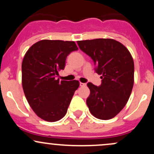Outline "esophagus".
<instances>
[{
  "label": "esophagus",
  "instance_id": "1",
  "mask_svg": "<svg viewBox=\"0 0 154 154\" xmlns=\"http://www.w3.org/2000/svg\"><path fill=\"white\" fill-rule=\"evenodd\" d=\"M79 85L81 86V87H85V86H86V83H82V82H79Z\"/></svg>",
  "mask_w": 154,
  "mask_h": 154
}]
</instances>
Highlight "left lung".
<instances>
[{"mask_svg": "<svg viewBox=\"0 0 154 154\" xmlns=\"http://www.w3.org/2000/svg\"><path fill=\"white\" fill-rule=\"evenodd\" d=\"M79 48L93 59L95 70L101 75V85L88 82L91 91L86 103L99 119H112L128 103L134 84V61L125 45L113 39L77 41Z\"/></svg>", "mask_w": 154, "mask_h": 154, "instance_id": "left-lung-1", "label": "left lung"}]
</instances>
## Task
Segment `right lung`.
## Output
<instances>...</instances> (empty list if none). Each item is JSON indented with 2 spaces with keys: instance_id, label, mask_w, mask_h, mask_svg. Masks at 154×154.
Segmentation results:
<instances>
[{
  "instance_id": "obj_1",
  "label": "right lung",
  "mask_w": 154,
  "mask_h": 154,
  "mask_svg": "<svg viewBox=\"0 0 154 154\" xmlns=\"http://www.w3.org/2000/svg\"><path fill=\"white\" fill-rule=\"evenodd\" d=\"M78 50L74 41L43 40L28 49L22 64L24 95L35 114L47 122L59 121L66 114L77 80L56 79L70 53Z\"/></svg>"
}]
</instances>
